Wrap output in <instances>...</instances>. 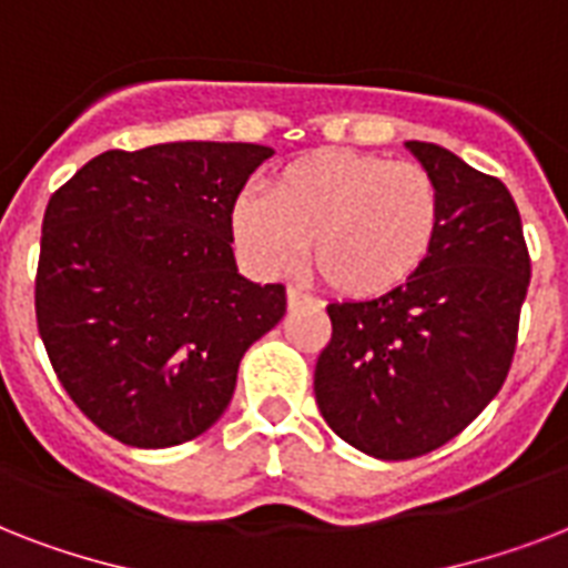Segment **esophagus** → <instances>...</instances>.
<instances>
[{
	"mask_svg": "<svg viewBox=\"0 0 568 568\" xmlns=\"http://www.w3.org/2000/svg\"><path fill=\"white\" fill-rule=\"evenodd\" d=\"M285 297H288V306H301V303H315L310 297V294L301 292V288H294V285H292V288H288V292H285Z\"/></svg>",
	"mask_w": 568,
	"mask_h": 568,
	"instance_id": "1",
	"label": "esophagus"
}]
</instances>
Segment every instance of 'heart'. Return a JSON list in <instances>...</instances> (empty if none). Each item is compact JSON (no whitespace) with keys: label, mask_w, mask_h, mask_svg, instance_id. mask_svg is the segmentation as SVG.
<instances>
[{"label":"heart","mask_w":568,"mask_h":568,"mask_svg":"<svg viewBox=\"0 0 568 568\" xmlns=\"http://www.w3.org/2000/svg\"><path fill=\"white\" fill-rule=\"evenodd\" d=\"M439 185L422 164L321 150L285 164L267 196L241 194L232 232L262 274L306 258L345 297H377L424 265L439 232Z\"/></svg>","instance_id":"heart-1"}]
</instances>
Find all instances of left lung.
Listing matches in <instances>:
<instances>
[{"mask_svg":"<svg viewBox=\"0 0 568 568\" xmlns=\"http://www.w3.org/2000/svg\"><path fill=\"white\" fill-rule=\"evenodd\" d=\"M442 196L430 256L374 301L329 303L315 400L336 436L413 459L466 430L510 372L530 258L501 180L439 144L406 141Z\"/></svg>","mask_w":568,"mask_h":568,"instance_id":"8db88e82","label":"left lung"}]
</instances>
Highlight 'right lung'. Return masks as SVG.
<instances>
[{"instance_id":"obj_1","label":"right lung","mask_w":568,"mask_h":568,"mask_svg":"<svg viewBox=\"0 0 568 568\" xmlns=\"http://www.w3.org/2000/svg\"><path fill=\"white\" fill-rule=\"evenodd\" d=\"M274 150L176 141L109 150L52 194L34 312L73 404L132 448L196 439L230 406L241 356L285 288L232 256V209Z\"/></svg>"}]
</instances>
